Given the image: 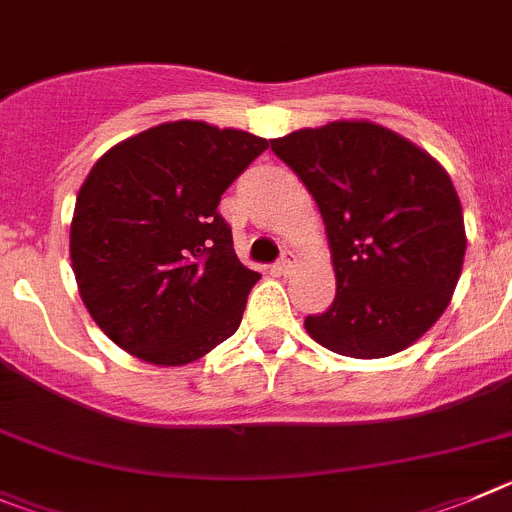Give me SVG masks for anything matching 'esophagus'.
<instances>
[{"label": "esophagus", "instance_id": "1", "mask_svg": "<svg viewBox=\"0 0 512 512\" xmlns=\"http://www.w3.org/2000/svg\"><path fill=\"white\" fill-rule=\"evenodd\" d=\"M294 266H297V256H294L292 251H287L279 259V264H276V271H279V274H289V271H292Z\"/></svg>", "mask_w": 512, "mask_h": 512}]
</instances>
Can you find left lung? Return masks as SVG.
Segmentation results:
<instances>
[{
    "mask_svg": "<svg viewBox=\"0 0 512 512\" xmlns=\"http://www.w3.org/2000/svg\"><path fill=\"white\" fill-rule=\"evenodd\" d=\"M325 220L335 302L304 320L348 358H388L444 314L464 264V215L442 164L373 121H330L271 139Z\"/></svg>",
    "mask_w": 512,
    "mask_h": 512,
    "instance_id": "1",
    "label": "left lung"
}]
</instances>
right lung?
Wrapping results in <instances>:
<instances>
[{
    "mask_svg": "<svg viewBox=\"0 0 512 512\" xmlns=\"http://www.w3.org/2000/svg\"><path fill=\"white\" fill-rule=\"evenodd\" d=\"M269 142L167 121L103 154L78 190L70 261L93 322L134 358L187 365L241 325L261 279L238 261L220 195Z\"/></svg>",
    "mask_w": 512,
    "mask_h": 512,
    "instance_id": "add662e5",
    "label": "right lung"
}]
</instances>
